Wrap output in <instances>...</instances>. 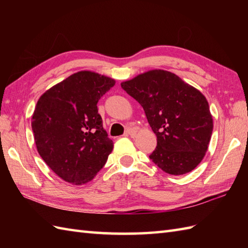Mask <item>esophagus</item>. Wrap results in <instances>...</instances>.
Returning <instances> with one entry per match:
<instances>
[{
    "mask_svg": "<svg viewBox=\"0 0 248 248\" xmlns=\"http://www.w3.org/2000/svg\"><path fill=\"white\" fill-rule=\"evenodd\" d=\"M135 134V130L133 129H128L125 131V135H134Z\"/></svg>",
    "mask_w": 248,
    "mask_h": 248,
    "instance_id": "1",
    "label": "esophagus"
}]
</instances>
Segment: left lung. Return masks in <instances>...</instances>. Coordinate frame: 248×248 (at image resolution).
<instances>
[{
	"label": "left lung",
	"instance_id": "8db88e82",
	"mask_svg": "<svg viewBox=\"0 0 248 248\" xmlns=\"http://www.w3.org/2000/svg\"><path fill=\"white\" fill-rule=\"evenodd\" d=\"M143 107L156 135L150 160L170 175H184L202 161L213 130L207 99L177 75L155 69L120 84Z\"/></svg>",
	"mask_w": 248,
	"mask_h": 248
}]
</instances>
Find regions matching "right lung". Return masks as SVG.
<instances>
[{"mask_svg":"<svg viewBox=\"0 0 248 248\" xmlns=\"http://www.w3.org/2000/svg\"><path fill=\"white\" fill-rule=\"evenodd\" d=\"M112 78L83 70L41 94L31 116L37 151L66 182L82 186L105 165L114 143L97 103L115 85Z\"/></svg>","mask_w":248,"mask_h":248,"instance_id":"right-lung-1","label":"right lung"}]
</instances>
